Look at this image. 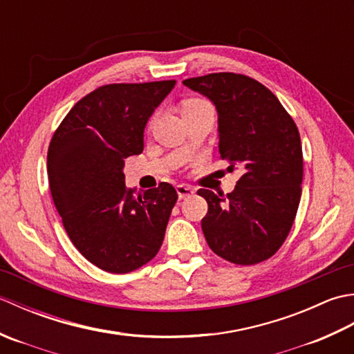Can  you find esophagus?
I'll return each mask as SVG.
<instances>
[{"mask_svg":"<svg viewBox=\"0 0 354 354\" xmlns=\"http://www.w3.org/2000/svg\"><path fill=\"white\" fill-rule=\"evenodd\" d=\"M176 192H178V196H179V199H187V198H190L192 194H194V190L192 185H187V184H179L178 187H176Z\"/></svg>","mask_w":354,"mask_h":354,"instance_id":"esophagus-1","label":"esophagus"}]
</instances>
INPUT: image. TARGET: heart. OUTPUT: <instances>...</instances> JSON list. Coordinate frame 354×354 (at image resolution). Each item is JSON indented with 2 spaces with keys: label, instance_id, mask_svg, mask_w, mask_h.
<instances>
[{
  "label": "heart",
  "instance_id": "obj_1",
  "mask_svg": "<svg viewBox=\"0 0 354 354\" xmlns=\"http://www.w3.org/2000/svg\"><path fill=\"white\" fill-rule=\"evenodd\" d=\"M207 102L201 100V99H189L184 102V109H192V108H196V106H201V104H205Z\"/></svg>",
  "mask_w": 354,
  "mask_h": 354
}]
</instances>
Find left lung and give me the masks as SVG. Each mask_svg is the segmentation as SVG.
Listing matches in <instances>:
<instances>
[{"mask_svg":"<svg viewBox=\"0 0 354 354\" xmlns=\"http://www.w3.org/2000/svg\"><path fill=\"white\" fill-rule=\"evenodd\" d=\"M183 84L207 95L219 115V153L243 175L236 190L201 189L208 246L234 265L265 261L280 250L301 199L303 149L298 127L272 91L252 77L212 73Z\"/></svg>","mask_w":354,"mask_h":354,"instance_id":"left-lung-1","label":"left lung"}]
</instances>
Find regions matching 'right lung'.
Returning a JSON list of instances; mask_svg holds the SVG:
<instances>
[{
    "label": "right lung",
    "mask_w": 354,
    "mask_h": 354,
    "mask_svg": "<svg viewBox=\"0 0 354 354\" xmlns=\"http://www.w3.org/2000/svg\"><path fill=\"white\" fill-rule=\"evenodd\" d=\"M175 80L111 84L79 100L48 146L50 192L73 245L93 265L127 274L160 251L178 193L169 183L137 193L124 158L142 152V132Z\"/></svg>",
    "instance_id": "obj_1"
}]
</instances>
